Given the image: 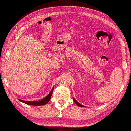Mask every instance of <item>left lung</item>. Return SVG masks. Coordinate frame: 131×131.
I'll return each instance as SVG.
<instances>
[{
	"mask_svg": "<svg viewBox=\"0 0 131 131\" xmlns=\"http://www.w3.org/2000/svg\"><path fill=\"white\" fill-rule=\"evenodd\" d=\"M73 101H74V102L77 105H78V106H79V107H84L85 106H84V105H82V104H80L79 103H78V101H77L75 99H74V98L73 97Z\"/></svg>",
	"mask_w": 131,
	"mask_h": 131,
	"instance_id": "1",
	"label": "left lung"
}]
</instances>
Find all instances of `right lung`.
I'll return each mask as SVG.
<instances>
[{
    "label": "right lung",
    "mask_w": 131,
    "mask_h": 131,
    "mask_svg": "<svg viewBox=\"0 0 131 131\" xmlns=\"http://www.w3.org/2000/svg\"><path fill=\"white\" fill-rule=\"evenodd\" d=\"M53 88H54V87H53V88H52V90L51 91V92L49 93L48 95H47V96L45 97V98H43L42 100H40L36 101H28L21 100H20V99H18V100H19V101H21V102L26 104H28V105H45V104H46L47 103H48L49 100H50L51 95H52V94Z\"/></svg>",
    "instance_id": "add662e5"
}]
</instances>
